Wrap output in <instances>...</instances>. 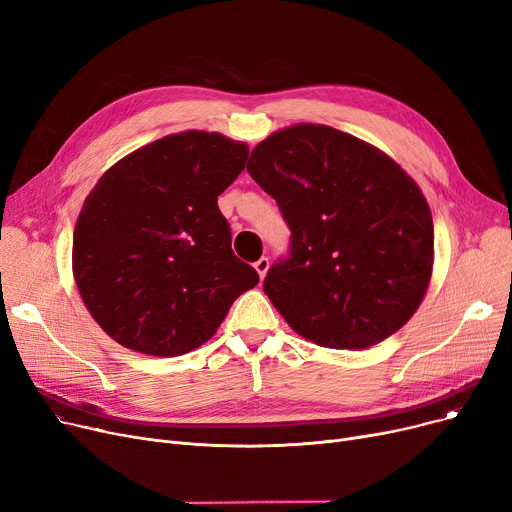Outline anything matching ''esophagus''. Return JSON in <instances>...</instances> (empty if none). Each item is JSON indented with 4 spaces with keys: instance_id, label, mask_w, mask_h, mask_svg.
Wrapping results in <instances>:
<instances>
[{
    "instance_id": "obj_1",
    "label": "esophagus",
    "mask_w": 512,
    "mask_h": 512,
    "mask_svg": "<svg viewBox=\"0 0 512 512\" xmlns=\"http://www.w3.org/2000/svg\"><path fill=\"white\" fill-rule=\"evenodd\" d=\"M255 270H257V274H259V278L263 280L265 274H267V270H270V259L261 257L259 261H255Z\"/></svg>"
}]
</instances>
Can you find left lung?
Returning <instances> with one entry per match:
<instances>
[{"label":"left lung","mask_w":512,"mask_h":512,"mask_svg":"<svg viewBox=\"0 0 512 512\" xmlns=\"http://www.w3.org/2000/svg\"><path fill=\"white\" fill-rule=\"evenodd\" d=\"M247 170L292 232L263 290L294 332L357 351L407 324L432 280L434 220L390 155L305 122L261 141Z\"/></svg>","instance_id":"1"}]
</instances>
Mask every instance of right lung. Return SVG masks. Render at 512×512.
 Returning <instances> with one entry per match:
<instances>
[{
	"mask_svg": "<svg viewBox=\"0 0 512 512\" xmlns=\"http://www.w3.org/2000/svg\"><path fill=\"white\" fill-rule=\"evenodd\" d=\"M247 157V143L184 130L128 153L97 180L74 226L72 274L112 340L153 357L191 353L257 286L218 207Z\"/></svg>",
	"mask_w": 512,
	"mask_h": 512,
	"instance_id": "obj_1",
	"label": "right lung"
}]
</instances>
